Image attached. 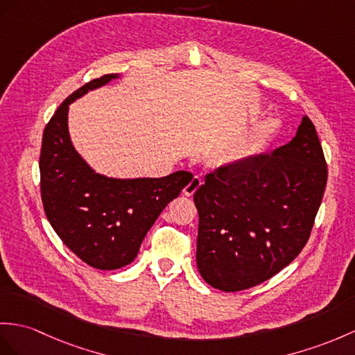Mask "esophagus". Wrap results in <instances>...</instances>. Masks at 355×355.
<instances>
[{
    "label": "esophagus",
    "instance_id": "34e87169",
    "mask_svg": "<svg viewBox=\"0 0 355 355\" xmlns=\"http://www.w3.org/2000/svg\"><path fill=\"white\" fill-rule=\"evenodd\" d=\"M200 185H202V178L200 176H194L193 179H191V182H189L185 188H184V193H185V196H193L198 188H200Z\"/></svg>",
    "mask_w": 355,
    "mask_h": 355
}]
</instances>
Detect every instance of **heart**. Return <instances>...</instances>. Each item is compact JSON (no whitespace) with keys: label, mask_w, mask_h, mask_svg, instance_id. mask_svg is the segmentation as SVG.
<instances>
[{"label":"heart","mask_w":355,"mask_h":355,"mask_svg":"<svg viewBox=\"0 0 355 355\" xmlns=\"http://www.w3.org/2000/svg\"><path fill=\"white\" fill-rule=\"evenodd\" d=\"M274 128H275V123H274L272 120H271V122H268V123L265 125V128H263V132H271Z\"/></svg>","instance_id":"obj_1"}]
</instances>
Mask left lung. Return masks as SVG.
Here are the masks:
<instances>
[{
  "instance_id": "left-lung-1",
  "label": "left lung",
  "mask_w": 355,
  "mask_h": 355,
  "mask_svg": "<svg viewBox=\"0 0 355 355\" xmlns=\"http://www.w3.org/2000/svg\"><path fill=\"white\" fill-rule=\"evenodd\" d=\"M327 176L322 146L307 116L288 144L206 175L194 193L197 266L206 283L239 292L288 266L310 238Z\"/></svg>"
}]
</instances>
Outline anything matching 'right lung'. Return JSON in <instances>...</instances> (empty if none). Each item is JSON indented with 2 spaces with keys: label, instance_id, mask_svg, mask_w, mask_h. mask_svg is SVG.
Returning a JSON list of instances; mask_svg holds the SVG:
<instances>
[{
  "label": "right lung",
  "instance_id": "obj_1",
  "mask_svg": "<svg viewBox=\"0 0 355 355\" xmlns=\"http://www.w3.org/2000/svg\"><path fill=\"white\" fill-rule=\"evenodd\" d=\"M112 78L117 75L85 83L62 102L43 131L39 158L48 221L72 253L98 270L131 263L164 207L193 179L184 170L161 179L103 178L75 152L67 132L69 103Z\"/></svg>",
  "mask_w": 355,
  "mask_h": 355
}]
</instances>
